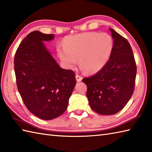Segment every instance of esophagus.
Returning <instances> with one entry per match:
<instances>
[{
  "label": "esophagus",
  "instance_id": "1",
  "mask_svg": "<svg viewBox=\"0 0 152 152\" xmlns=\"http://www.w3.org/2000/svg\"><path fill=\"white\" fill-rule=\"evenodd\" d=\"M76 81L77 82H80V81H82V76H79L78 74H76Z\"/></svg>",
  "mask_w": 152,
  "mask_h": 152
}]
</instances>
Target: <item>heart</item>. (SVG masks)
<instances>
[{
    "instance_id": "b5f03b06",
    "label": "heart",
    "mask_w": 152,
    "mask_h": 152,
    "mask_svg": "<svg viewBox=\"0 0 152 152\" xmlns=\"http://www.w3.org/2000/svg\"><path fill=\"white\" fill-rule=\"evenodd\" d=\"M113 46V39L109 34L90 31L66 37L64 47L59 46L57 52L67 67L72 68L78 59L80 66L85 72L94 74L108 62Z\"/></svg>"
}]
</instances>
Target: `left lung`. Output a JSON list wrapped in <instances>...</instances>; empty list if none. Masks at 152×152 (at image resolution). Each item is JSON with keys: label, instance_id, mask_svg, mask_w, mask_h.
I'll return each instance as SVG.
<instances>
[{"label": "left lung", "instance_id": "obj_1", "mask_svg": "<svg viewBox=\"0 0 152 152\" xmlns=\"http://www.w3.org/2000/svg\"><path fill=\"white\" fill-rule=\"evenodd\" d=\"M114 41L108 62L99 72L82 79L88 87L86 96L97 113H117L129 102L134 90L136 65L130 45L125 38L109 28Z\"/></svg>", "mask_w": 152, "mask_h": 152}]
</instances>
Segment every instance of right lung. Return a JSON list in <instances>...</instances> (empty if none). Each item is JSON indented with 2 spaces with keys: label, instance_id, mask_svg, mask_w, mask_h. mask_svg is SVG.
<instances>
[{
  "label": "right lung",
  "instance_id": "add662e5",
  "mask_svg": "<svg viewBox=\"0 0 152 152\" xmlns=\"http://www.w3.org/2000/svg\"><path fill=\"white\" fill-rule=\"evenodd\" d=\"M53 38V34L29 33L14 56L16 85L23 102L43 120L53 119L66 111L76 83L74 71L59 66L43 42Z\"/></svg>",
  "mask_w": 152,
  "mask_h": 152
}]
</instances>
